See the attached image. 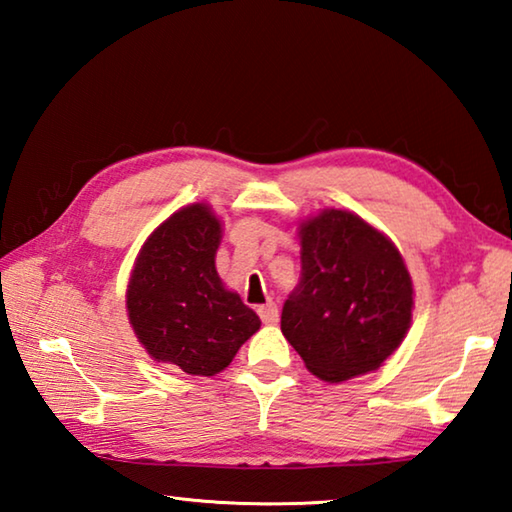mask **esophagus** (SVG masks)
I'll use <instances>...</instances> for the list:
<instances>
[{
	"label": "esophagus",
	"instance_id": "34e87169",
	"mask_svg": "<svg viewBox=\"0 0 512 512\" xmlns=\"http://www.w3.org/2000/svg\"><path fill=\"white\" fill-rule=\"evenodd\" d=\"M259 318H262L264 325H275L277 323V305L275 302H266V305H262L257 309Z\"/></svg>",
	"mask_w": 512,
	"mask_h": 512
}]
</instances>
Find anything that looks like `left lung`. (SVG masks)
<instances>
[{
	"label": "left lung",
	"mask_w": 512,
	"mask_h": 512,
	"mask_svg": "<svg viewBox=\"0 0 512 512\" xmlns=\"http://www.w3.org/2000/svg\"><path fill=\"white\" fill-rule=\"evenodd\" d=\"M302 277L284 302L282 334L329 384L377 370L413 318V280L400 250L350 210H320L298 228Z\"/></svg>",
	"instance_id": "left-lung-1"
}]
</instances>
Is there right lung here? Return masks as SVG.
Masks as SVG:
<instances>
[{"label": "right lung", "mask_w": 512, "mask_h": 512, "mask_svg": "<svg viewBox=\"0 0 512 512\" xmlns=\"http://www.w3.org/2000/svg\"><path fill=\"white\" fill-rule=\"evenodd\" d=\"M223 228L207 203L173 212L135 257L126 289L131 327L158 363L219 375L262 320L216 273Z\"/></svg>", "instance_id": "add662e5"}]
</instances>
